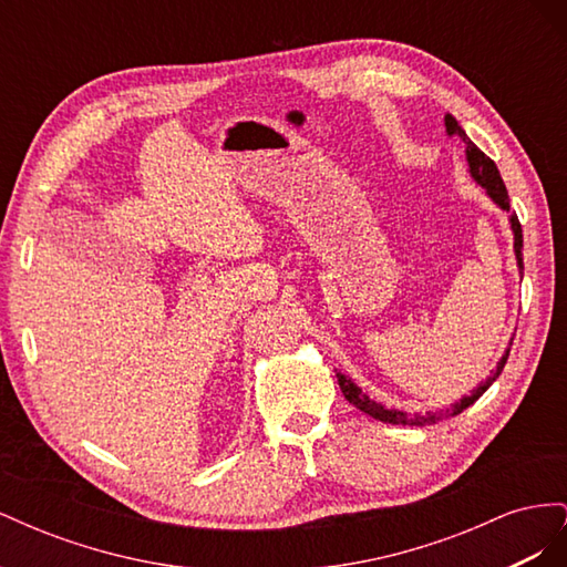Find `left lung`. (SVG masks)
Returning a JSON list of instances; mask_svg holds the SVG:
<instances>
[{
    "label": "left lung",
    "instance_id": "obj_1",
    "mask_svg": "<svg viewBox=\"0 0 567 567\" xmlns=\"http://www.w3.org/2000/svg\"><path fill=\"white\" fill-rule=\"evenodd\" d=\"M444 130H447V136H458V140L466 144V163H468V173L473 177L475 184H480L485 188V194L489 196V200L496 205V208H502L508 213V225H511V231H513V252H516V262H518V269H520V277H523V229H520V221H518V215L511 213V200H508V192H506V184L499 175V169H496L494 161L489 156H485L483 151H480L471 140L466 130H463L458 125V120L454 115H444ZM508 346H513V336H511V342ZM508 352L511 348H506V352L502 354L499 362H496V369L487 375V379L480 383L471 394H463V398L458 402H454L450 409H440V411H425V414H406V411H400V409H388L383 406L381 402H373L367 392H362V388H359L357 383H352V379H348L346 373L336 371V379H338V385L342 390V394H346V400L350 404H354L359 411H364V414L379 419L383 423H392V425H433L442 419H450V416H456L461 414L463 409H468L473 402H477L480 398H483L485 390L499 379V373L504 371V364L508 359Z\"/></svg>",
    "mask_w": 567,
    "mask_h": 567
}]
</instances>
